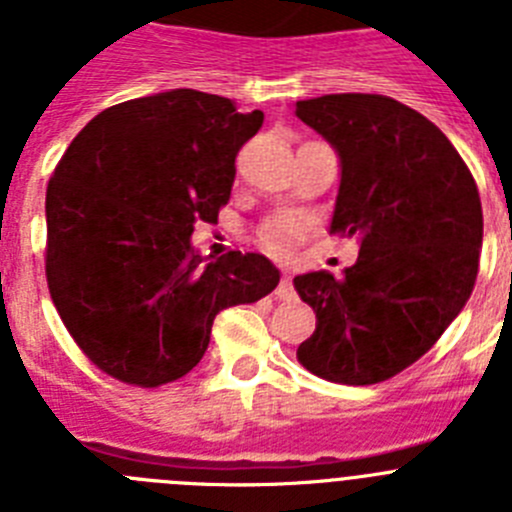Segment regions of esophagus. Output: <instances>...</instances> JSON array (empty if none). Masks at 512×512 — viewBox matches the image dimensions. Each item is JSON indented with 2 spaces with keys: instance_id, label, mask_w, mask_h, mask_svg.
<instances>
[{
  "instance_id": "esophagus-1",
  "label": "esophagus",
  "mask_w": 512,
  "mask_h": 512,
  "mask_svg": "<svg viewBox=\"0 0 512 512\" xmlns=\"http://www.w3.org/2000/svg\"><path fill=\"white\" fill-rule=\"evenodd\" d=\"M274 295H277L279 300H295V287H292V277H289V274H284Z\"/></svg>"
}]
</instances>
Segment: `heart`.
<instances>
[{"mask_svg":"<svg viewBox=\"0 0 512 512\" xmlns=\"http://www.w3.org/2000/svg\"><path fill=\"white\" fill-rule=\"evenodd\" d=\"M302 225L292 217H271L259 228V243L264 251L274 253V256H289L300 243Z\"/></svg>","mask_w":512,"mask_h":512,"instance_id":"1","label":"heart"}]
</instances>
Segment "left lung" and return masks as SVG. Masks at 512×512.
Segmentation results:
<instances>
[{
  "mask_svg": "<svg viewBox=\"0 0 512 512\" xmlns=\"http://www.w3.org/2000/svg\"><path fill=\"white\" fill-rule=\"evenodd\" d=\"M297 117L341 156L330 233L356 235L341 277H295L315 310L297 361L338 384H377L431 351L472 295L482 248L477 182L428 117L384 94H323Z\"/></svg>",
  "mask_w": 512,
  "mask_h": 512,
  "instance_id": "8db88e82",
  "label": "left lung"
}]
</instances>
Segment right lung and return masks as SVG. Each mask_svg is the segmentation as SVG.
<instances>
[{"mask_svg":"<svg viewBox=\"0 0 512 512\" xmlns=\"http://www.w3.org/2000/svg\"><path fill=\"white\" fill-rule=\"evenodd\" d=\"M264 112L174 89L99 112L53 171L45 192V279L63 325L99 372L161 387L205 356L220 310L279 284L261 253L207 264L197 223H217L235 156Z\"/></svg>","mask_w":512,"mask_h":512,"instance_id":"right-lung-1","label":"right lung"}]
</instances>
